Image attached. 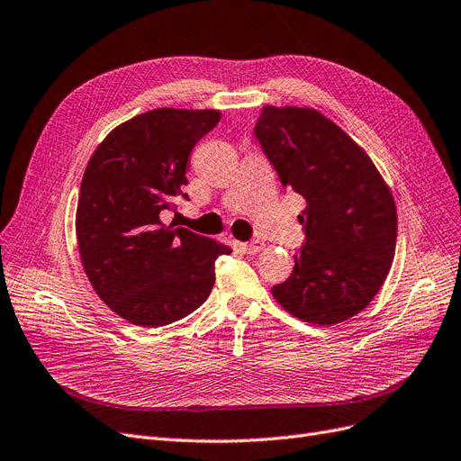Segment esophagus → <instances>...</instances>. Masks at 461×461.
I'll use <instances>...</instances> for the list:
<instances>
[{"label":"esophagus","mask_w":461,"mask_h":461,"mask_svg":"<svg viewBox=\"0 0 461 461\" xmlns=\"http://www.w3.org/2000/svg\"><path fill=\"white\" fill-rule=\"evenodd\" d=\"M241 249L247 252V254H258L262 249H264V243L262 241H250V243H241Z\"/></svg>","instance_id":"34e87169"}]
</instances>
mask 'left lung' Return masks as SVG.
I'll list each match as a JSON object with an SVG mask.
<instances>
[{
    "mask_svg": "<svg viewBox=\"0 0 461 461\" xmlns=\"http://www.w3.org/2000/svg\"><path fill=\"white\" fill-rule=\"evenodd\" d=\"M283 187L305 199V245L271 294L293 317L332 327L382 288L397 245L393 194L368 153L313 108L266 104L254 127Z\"/></svg>",
    "mask_w": 461,
    "mask_h": 461,
    "instance_id": "left-lung-1",
    "label": "left lung"
}]
</instances>
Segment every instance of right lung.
I'll return each instance as SVG.
<instances>
[{
    "label": "right lung",
    "instance_id": "obj_1",
    "mask_svg": "<svg viewBox=\"0 0 461 461\" xmlns=\"http://www.w3.org/2000/svg\"><path fill=\"white\" fill-rule=\"evenodd\" d=\"M220 115L144 112L117 125L85 168L76 211L81 266L100 300L132 325L153 329L190 315L211 294L216 258L231 252L209 237L165 226L159 216L176 209L190 153Z\"/></svg>",
    "mask_w": 461,
    "mask_h": 461
}]
</instances>
